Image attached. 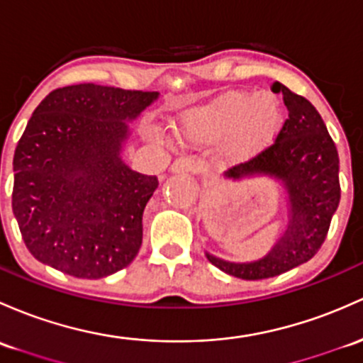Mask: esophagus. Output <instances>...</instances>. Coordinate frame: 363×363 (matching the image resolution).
I'll list each match as a JSON object with an SVG mask.
<instances>
[{
	"label": "esophagus",
	"instance_id": "34e87169",
	"mask_svg": "<svg viewBox=\"0 0 363 363\" xmlns=\"http://www.w3.org/2000/svg\"><path fill=\"white\" fill-rule=\"evenodd\" d=\"M197 164L192 157H182L177 159V161L171 164V173H196Z\"/></svg>",
	"mask_w": 363,
	"mask_h": 363
}]
</instances>
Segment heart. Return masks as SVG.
Here are the masks:
<instances>
[{"instance_id": "obj_1", "label": "heart", "mask_w": 363, "mask_h": 363, "mask_svg": "<svg viewBox=\"0 0 363 363\" xmlns=\"http://www.w3.org/2000/svg\"><path fill=\"white\" fill-rule=\"evenodd\" d=\"M282 123V105L275 95L235 89L211 104L185 112L174 131L190 145L221 142L218 159L233 166L267 149L279 135Z\"/></svg>"}]
</instances>
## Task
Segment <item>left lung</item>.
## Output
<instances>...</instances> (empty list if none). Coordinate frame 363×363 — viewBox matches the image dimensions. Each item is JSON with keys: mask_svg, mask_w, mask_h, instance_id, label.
<instances>
[{"mask_svg": "<svg viewBox=\"0 0 363 363\" xmlns=\"http://www.w3.org/2000/svg\"><path fill=\"white\" fill-rule=\"evenodd\" d=\"M274 91L282 93L289 111L275 143L223 177L228 182L258 177L279 182L287 202L282 232L270 251L255 261H228L206 251L214 267L244 280L270 279L313 258L341 199L337 149L317 108L282 83H275Z\"/></svg>", "mask_w": 363, "mask_h": 363, "instance_id": "left-lung-1", "label": "left lung"}]
</instances>
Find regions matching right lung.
I'll use <instances>...</instances> for the list:
<instances>
[{
  "instance_id": "obj_1",
  "label": "right lung",
  "mask_w": 363,
  "mask_h": 363,
  "mask_svg": "<svg viewBox=\"0 0 363 363\" xmlns=\"http://www.w3.org/2000/svg\"><path fill=\"white\" fill-rule=\"evenodd\" d=\"M159 99L84 83L58 88L33 112L13 155L11 208L41 263L77 277L123 270L142 245L157 177L123 161L130 124Z\"/></svg>"
}]
</instances>
